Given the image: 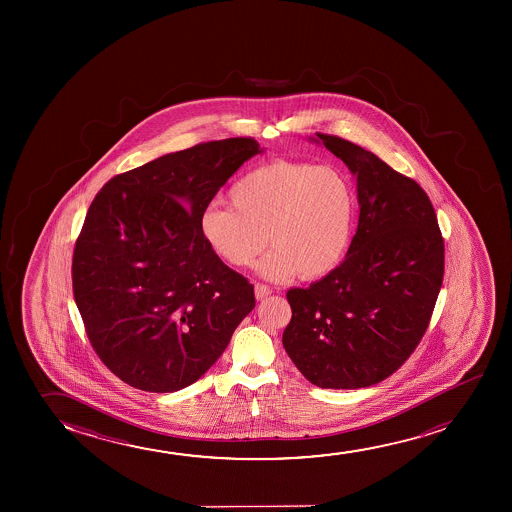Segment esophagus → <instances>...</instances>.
I'll return each mask as SVG.
<instances>
[{"instance_id": "1", "label": "esophagus", "mask_w": 512, "mask_h": 512, "mask_svg": "<svg viewBox=\"0 0 512 512\" xmlns=\"http://www.w3.org/2000/svg\"><path fill=\"white\" fill-rule=\"evenodd\" d=\"M271 294H273V290L267 287V285H262V283L255 285V297H257V301H262V299H266L267 295Z\"/></svg>"}]
</instances>
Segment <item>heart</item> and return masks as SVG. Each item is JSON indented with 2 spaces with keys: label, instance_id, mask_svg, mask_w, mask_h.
<instances>
[{
  "label": "heart",
  "instance_id": "1",
  "mask_svg": "<svg viewBox=\"0 0 512 512\" xmlns=\"http://www.w3.org/2000/svg\"><path fill=\"white\" fill-rule=\"evenodd\" d=\"M229 199L232 207L210 203L197 220L204 243L229 266H252L269 239L273 248L257 267L264 278L320 280L350 250L357 194L336 166L266 162L236 180Z\"/></svg>",
  "mask_w": 512,
  "mask_h": 512
}]
</instances>
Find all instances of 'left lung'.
<instances>
[{
	"mask_svg": "<svg viewBox=\"0 0 512 512\" xmlns=\"http://www.w3.org/2000/svg\"><path fill=\"white\" fill-rule=\"evenodd\" d=\"M316 136L357 178L360 215L343 262L288 290L283 346L309 383L355 390L388 378L420 343L441 290L444 241L418 183L351 141Z\"/></svg>",
	"mask_w": 512,
	"mask_h": 512,
	"instance_id": "1",
	"label": "left lung"
}]
</instances>
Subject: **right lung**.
Masks as SVG:
<instances>
[{
  "mask_svg": "<svg viewBox=\"0 0 512 512\" xmlns=\"http://www.w3.org/2000/svg\"><path fill=\"white\" fill-rule=\"evenodd\" d=\"M264 148L199 143L113 176L87 211L73 294L103 364L127 385L171 393L217 362L253 308V285L199 232V213Z\"/></svg>",
  "mask_w": 512,
  "mask_h": 512,
  "instance_id": "obj_1",
  "label": "right lung"
}]
</instances>
